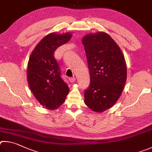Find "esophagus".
Listing matches in <instances>:
<instances>
[{
    "label": "esophagus",
    "mask_w": 152,
    "mask_h": 152,
    "mask_svg": "<svg viewBox=\"0 0 152 152\" xmlns=\"http://www.w3.org/2000/svg\"><path fill=\"white\" fill-rule=\"evenodd\" d=\"M69 81L71 82V83H73V82L75 81V78L74 77H72V78H69Z\"/></svg>",
    "instance_id": "obj_1"
}]
</instances>
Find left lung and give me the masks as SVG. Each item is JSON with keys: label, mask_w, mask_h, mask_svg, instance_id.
Wrapping results in <instances>:
<instances>
[{"label": "left lung", "mask_w": 152, "mask_h": 152, "mask_svg": "<svg viewBox=\"0 0 152 152\" xmlns=\"http://www.w3.org/2000/svg\"><path fill=\"white\" fill-rule=\"evenodd\" d=\"M90 73L85 103L94 112L111 108L120 97L127 79L124 55L118 44L104 32L90 33L82 39Z\"/></svg>", "instance_id": "8db88e82"}]
</instances>
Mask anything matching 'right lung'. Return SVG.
<instances>
[{
  "label": "right lung",
  "mask_w": 152,
  "mask_h": 152,
  "mask_svg": "<svg viewBox=\"0 0 152 152\" xmlns=\"http://www.w3.org/2000/svg\"><path fill=\"white\" fill-rule=\"evenodd\" d=\"M71 37L70 33L47 34L36 45L29 57L26 71L29 88L40 104L49 110L62 105L69 94V87L61 77L54 52Z\"/></svg>",
  "instance_id": "obj_1"
}]
</instances>
